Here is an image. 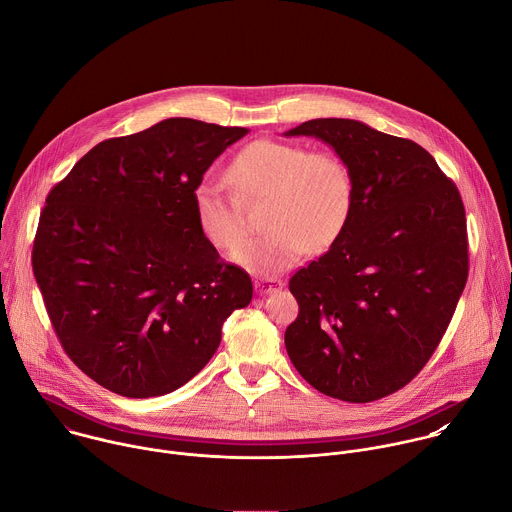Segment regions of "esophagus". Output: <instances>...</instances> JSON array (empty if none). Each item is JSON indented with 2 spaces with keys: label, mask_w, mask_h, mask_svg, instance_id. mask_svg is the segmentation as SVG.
Here are the masks:
<instances>
[{
  "label": "esophagus",
  "mask_w": 512,
  "mask_h": 512,
  "mask_svg": "<svg viewBox=\"0 0 512 512\" xmlns=\"http://www.w3.org/2000/svg\"><path fill=\"white\" fill-rule=\"evenodd\" d=\"M279 287H283V281L277 277H259L255 279V291L259 296L271 294V291H277Z\"/></svg>",
  "instance_id": "obj_1"
}]
</instances>
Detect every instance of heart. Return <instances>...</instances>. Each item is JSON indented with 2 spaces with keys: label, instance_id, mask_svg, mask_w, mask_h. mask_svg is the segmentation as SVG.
<instances>
[{
  "label": "heart",
  "instance_id": "heart-1",
  "mask_svg": "<svg viewBox=\"0 0 512 512\" xmlns=\"http://www.w3.org/2000/svg\"><path fill=\"white\" fill-rule=\"evenodd\" d=\"M227 180L235 196L212 182L194 188L196 223L210 245L233 251L248 234L240 204L265 199L262 224L268 235L233 255L255 273H279L306 251H328L350 221L354 178L332 150L308 152L296 143L257 139L231 160Z\"/></svg>",
  "mask_w": 512,
  "mask_h": 512
}]
</instances>
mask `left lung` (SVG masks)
<instances>
[{
	"mask_svg": "<svg viewBox=\"0 0 512 512\" xmlns=\"http://www.w3.org/2000/svg\"><path fill=\"white\" fill-rule=\"evenodd\" d=\"M285 135L326 141L354 178L344 233L289 279L300 314L287 354L328 397L383 399L425 367L456 312L468 279L462 196L421 145L360 121L312 119Z\"/></svg>",
	"mask_w": 512,
	"mask_h": 512,
	"instance_id": "8db88e82",
	"label": "left lung"
}]
</instances>
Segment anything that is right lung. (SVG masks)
Segmentation results:
<instances>
[{
	"mask_svg": "<svg viewBox=\"0 0 512 512\" xmlns=\"http://www.w3.org/2000/svg\"><path fill=\"white\" fill-rule=\"evenodd\" d=\"M245 127L186 117L111 137L48 194L32 269L77 367L131 399L176 391L221 344L253 283L200 233L192 192Z\"/></svg>",
	"mask_w": 512,
	"mask_h": 512,
	"instance_id": "add662e5",
	"label": "right lung"
}]
</instances>
